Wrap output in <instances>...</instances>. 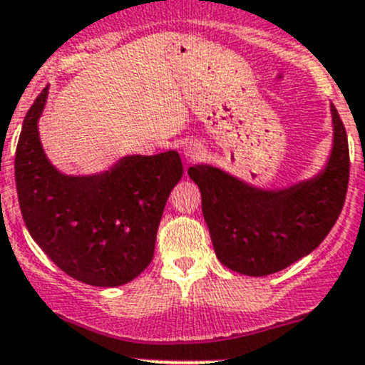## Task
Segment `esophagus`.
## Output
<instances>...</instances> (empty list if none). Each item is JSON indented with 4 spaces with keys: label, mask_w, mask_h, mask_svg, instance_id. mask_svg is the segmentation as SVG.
I'll return each instance as SVG.
<instances>
[{
    "label": "esophagus",
    "mask_w": 365,
    "mask_h": 365,
    "mask_svg": "<svg viewBox=\"0 0 365 365\" xmlns=\"http://www.w3.org/2000/svg\"><path fill=\"white\" fill-rule=\"evenodd\" d=\"M200 155H201V146L197 145V143L190 141L183 146V157H185L187 160H194V159H197Z\"/></svg>",
    "instance_id": "esophagus-1"
}]
</instances>
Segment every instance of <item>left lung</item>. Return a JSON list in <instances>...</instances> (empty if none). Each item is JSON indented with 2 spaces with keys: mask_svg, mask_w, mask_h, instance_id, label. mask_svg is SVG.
Listing matches in <instances>:
<instances>
[{
  "mask_svg": "<svg viewBox=\"0 0 365 365\" xmlns=\"http://www.w3.org/2000/svg\"><path fill=\"white\" fill-rule=\"evenodd\" d=\"M332 146L316 175L286 187H257L212 164L189 176L201 190V210L217 257L238 274L263 277L311 254L336 224L349 178L348 138L330 104Z\"/></svg>",
  "mask_w": 365,
  "mask_h": 365,
  "instance_id": "obj_1",
  "label": "left lung"
}]
</instances>
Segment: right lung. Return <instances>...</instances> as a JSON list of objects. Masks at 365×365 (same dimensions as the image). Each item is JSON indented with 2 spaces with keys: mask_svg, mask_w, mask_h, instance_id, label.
Instances as JSON below:
<instances>
[{
  "mask_svg": "<svg viewBox=\"0 0 365 365\" xmlns=\"http://www.w3.org/2000/svg\"><path fill=\"white\" fill-rule=\"evenodd\" d=\"M49 86L24 118L16 152L21 213L56 267L98 288L130 282L150 264L165 201L182 180L178 152L123 155L109 169L67 175L46 155L38 121Z\"/></svg>",
  "mask_w": 365,
  "mask_h": 365,
  "instance_id": "obj_1",
  "label": "right lung"
}]
</instances>
